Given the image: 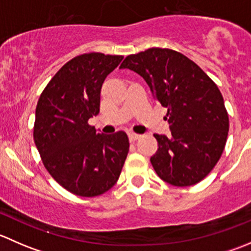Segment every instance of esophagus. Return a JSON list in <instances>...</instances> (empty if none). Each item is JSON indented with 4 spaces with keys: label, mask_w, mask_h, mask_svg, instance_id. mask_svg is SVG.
Listing matches in <instances>:
<instances>
[{
    "label": "esophagus",
    "mask_w": 251,
    "mask_h": 251,
    "mask_svg": "<svg viewBox=\"0 0 251 251\" xmlns=\"http://www.w3.org/2000/svg\"><path fill=\"white\" fill-rule=\"evenodd\" d=\"M141 137V135H138V133H135V132H130L128 133V138H130V141H137L138 138Z\"/></svg>",
    "instance_id": "34e87169"
}]
</instances>
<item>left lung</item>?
I'll return each instance as SVG.
<instances>
[{
    "instance_id": "left-lung-1",
    "label": "left lung",
    "mask_w": 251,
    "mask_h": 251,
    "mask_svg": "<svg viewBox=\"0 0 251 251\" xmlns=\"http://www.w3.org/2000/svg\"><path fill=\"white\" fill-rule=\"evenodd\" d=\"M120 68L140 74L168 109L171 137L154 135L159 148L151 163L156 175L176 187L201 182L221 158L228 135V113L216 83L193 60L169 48L127 55Z\"/></svg>"
}]
</instances>
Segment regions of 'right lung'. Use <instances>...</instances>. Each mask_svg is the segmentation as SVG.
<instances>
[{
    "mask_svg": "<svg viewBox=\"0 0 251 251\" xmlns=\"http://www.w3.org/2000/svg\"><path fill=\"white\" fill-rule=\"evenodd\" d=\"M123 55L92 52L65 63L42 91L36 105L34 141L46 170L67 191L97 197L119 179L128 153L124 131L96 132L100 88Z\"/></svg>",
    "mask_w": 251,
    "mask_h": 251,
    "instance_id": "right-lung-1",
    "label": "right lung"
}]
</instances>
